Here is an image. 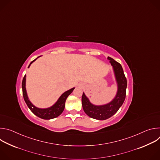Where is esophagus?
Here are the masks:
<instances>
[{"instance_id": "34e87169", "label": "esophagus", "mask_w": 160, "mask_h": 160, "mask_svg": "<svg viewBox=\"0 0 160 160\" xmlns=\"http://www.w3.org/2000/svg\"><path fill=\"white\" fill-rule=\"evenodd\" d=\"M82 87H83V86H82Z\"/></svg>"}]
</instances>
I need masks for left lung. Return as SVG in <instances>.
Masks as SVG:
<instances>
[{
  "label": "left lung",
  "mask_w": 160,
  "mask_h": 160,
  "mask_svg": "<svg viewBox=\"0 0 160 160\" xmlns=\"http://www.w3.org/2000/svg\"><path fill=\"white\" fill-rule=\"evenodd\" d=\"M108 59L112 67L117 85V91L115 98L110 102L101 105H96L91 102L84 92H83L82 98V104L84 112L89 117L98 120H106L115 115L122 106L126 96L127 82L122 66L110 57H108Z\"/></svg>",
  "instance_id": "8db88e82"
}]
</instances>
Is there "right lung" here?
<instances>
[{
	"label": "right lung",
	"instance_id": "right-lung-1",
	"mask_svg": "<svg viewBox=\"0 0 160 160\" xmlns=\"http://www.w3.org/2000/svg\"><path fill=\"white\" fill-rule=\"evenodd\" d=\"M39 57H38L35 60L32 61L28 68H30V65L34 61H35ZM26 77L27 76L25 75L22 82V95H23V98L26 104H27L28 107L31 110V111L35 115L44 120H51L59 117L64 109L65 102L67 98L68 97V96L72 93L73 90L75 89V87L70 88V90L66 91V92L62 94L61 96L57 100V101L52 106L46 108H40L33 105L28 98L27 92V88H26Z\"/></svg>",
	"mask_w": 160,
	"mask_h": 160
}]
</instances>
